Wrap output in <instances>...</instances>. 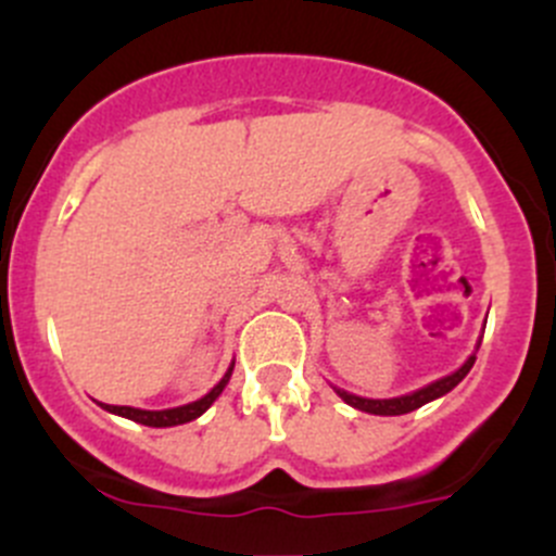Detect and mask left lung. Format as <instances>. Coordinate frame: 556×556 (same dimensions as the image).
<instances>
[{"mask_svg": "<svg viewBox=\"0 0 556 556\" xmlns=\"http://www.w3.org/2000/svg\"><path fill=\"white\" fill-rule=\"evenodd\" d=\"M478 348H481V344H478ZM478 348H476V353H478ZM476 353H472L470 358H467L465 364H462L459 369L454 371V375L440 377V380L429 382V386L418 388V391H413V393H404V396H396V399H364V396H355V393L342 391V388H337V393L344 399V402L350 404V407L361 409V413H371V415H404V413H413V409L424 407V404L432 402V399H440V396H445V393H448V391H454V388L459 386L462 380H465L467 371L472 369V364H476Z\"/></svg>", "mask_w": 556, "mask_h": 556, "instance_id": "8db88e82", "label": "left lung"}]
</instances>
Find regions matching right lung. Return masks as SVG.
Wrapping results in <instances>:
<instances>
[{
	"label": "right lung",
	"instance_id": "obj_1",
	"mask_svg": "<svg viewBox=\"0 0 556 556\" xmlns=\"http://www.w3.org/2000/svg\"><path fill=\"white\" fill-rule=\"evenodd\" d=\"M230 375H233V364H230V369L225 371L223 380L217 382V386L212 388V391L206 393L203 399H198V402H190V404H181V407H170V409H138V407H118V404H102V409H108V413L113 415H122V418H129V421L135 424H143V427H179V424H190L195 421V418H201L203 413H206L208 407L214 404V399L219 396V393L225 391V386H228Z\"/></svg>",
	"mask_w": 556,
	"mask_h": 556
}]
</instances>
